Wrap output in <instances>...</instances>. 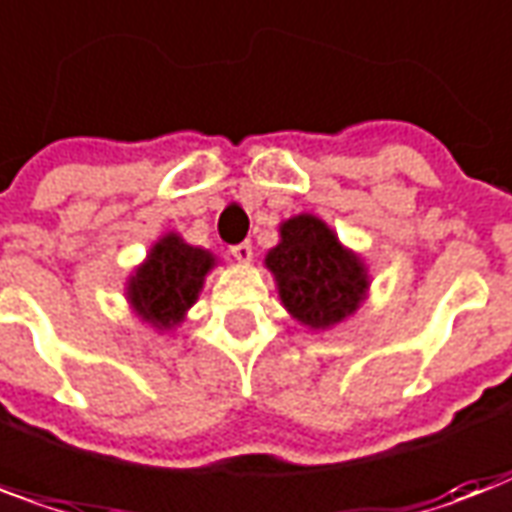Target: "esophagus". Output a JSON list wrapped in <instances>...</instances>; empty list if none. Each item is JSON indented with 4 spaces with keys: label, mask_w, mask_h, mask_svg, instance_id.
I'll return each instance as SVG.
<instances>
[{
    "label": "esophagus",
    "mask_w": 512,
    "mask_h": 512,
    "mask_svg": "<svg viewBox=\"0 0 512 512\" xmlns=\"http://www.w3.org/2000/svg\"><path fill=\"white\" fill-rule=\"evenodd\" d=\"M230 255L236 257L239 263H249V260H252V244H249V241L233 244V247H230Z\"/></svg>",
    "instance_id": "34e87169"
}]
</instances>
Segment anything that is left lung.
<instances>
[{
  "label": "left lung",
  "instance_id": "1",
  "mask_svg": "<svg viewBox=\"0 0 512 512\" xmlns=\"http://www.w3.org/2000/svg\"><path fill=\"white\" fill-rule=\"evenodd\" d=\"M282 241L265 255V268L292 319L311 330H327L351 317L368 295V268L314 214H298L279 225Z\"/></svg>",
  "mask_w": 512,
  "mask_h": 512
}]
</instances>
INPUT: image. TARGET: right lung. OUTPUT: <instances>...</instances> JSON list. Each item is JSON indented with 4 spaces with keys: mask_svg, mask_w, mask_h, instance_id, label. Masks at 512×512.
<instances>
[{
    "mask_svg": "<svg viewBox=\"0 0 512 512\" xmlns=\"http://www.w3.org/2000/svg\"><path fill=\"white\" fill-rule=\"evenodd\" d=\"M214 265L217 257L212 252L190 247L177 233H166L128 279V303L144 322L158 330H171L198 300L206 273Z\"/></svg>",
    "mask_w": 512,
    "mask_h": 512,
    "instance_id": "1",
    "label": "right lung"
}]
</instances>
